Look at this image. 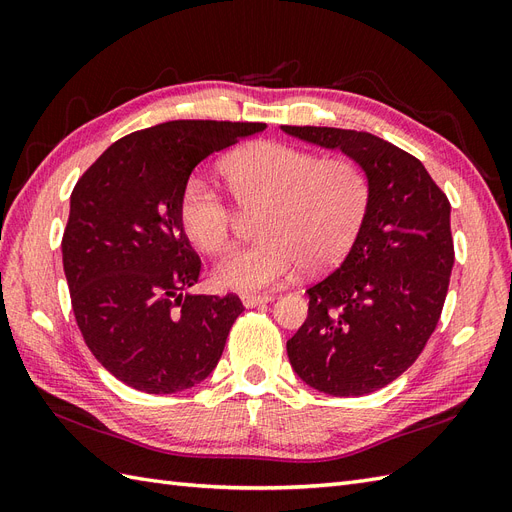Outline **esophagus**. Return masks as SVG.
Returning a JSON list of instances; mask_svg holds the SVG:
<instances>
[{"instance_id": "1", "label": "esophagus", "mask_w": 512, "mask_h": 512, "mask_svg": "<svg viewBox=\"0 0 512 512\" xmlns=\"http://www.w3.org/2000/svg\"><path fill=\"white\" fill-rule=\"evenodd\" d=\"M241 301L247 309H250V307H258V305H265V303L273 301V297L271 294H243Z\"/></svg>"}]
</instances>
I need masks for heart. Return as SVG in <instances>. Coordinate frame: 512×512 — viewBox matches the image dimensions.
Returning a JSON list of instances; mask_svg holds the SVG:
<instances>
[{"label": "heart", "mask_w": 512, "mask_h": 512, "mask_svg": "<svg viewBox=\"0 0 512 512\" xmlns=\"http://www.w3.org/2000/svg\"><path fill=\"white\" fill-rule=\"evenodd\" d=\"M224 177L243 211H260V239L224 256L213 282L247 294L282 284L301 265L305 271L333 267L350 250L369 200L367 177L354 160H320L312 151L275 141L232 153ZM179 220L200 252L218 254L230 245L235 215L205 179L185 183Z\"/></svg>", "instance_id": "obj_1"}]
</instances>
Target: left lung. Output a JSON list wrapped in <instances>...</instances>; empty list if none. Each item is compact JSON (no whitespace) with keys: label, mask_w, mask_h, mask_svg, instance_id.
<instances>
[{"label":"left lung","mask_w":512,"mask_h":512,"mask_svg":"<svg viewBox=\"0 0 512 512\" xmlns=\"http://www.w3.org/2000/svg\"><path fill=\"white\" fill-rule=\"evenodd\" d=\"M282 130L339 149L369 183L348 256L305 290L307 318L286 344L294 374L312 389L333 397L369 395L404 374L436 331L455 262L451 203L421 160L374 134Z\"/></svg>","instance_id":"1"}]
</instances>
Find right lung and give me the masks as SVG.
<instances>
[{
	"instance_id": "right-lung-1",
	"label": "right lung",
	"mask_w": 512,
	"mask_h": 512,
	"mask_svg": "<svg viewBox=\"0 0 512 512\" xmlns=\"http://www.w3.org/2000/svg\"><path fill=\"white\" fill-rule=\"evenodd\" d=\"M267 123L166 121L119 138L74 185L61 241L76 324L91 354L151 395L192 389L218 365L235 294L185 292L200 258L179 220L192 170Z\"/></svg>"
}]
</instances>
